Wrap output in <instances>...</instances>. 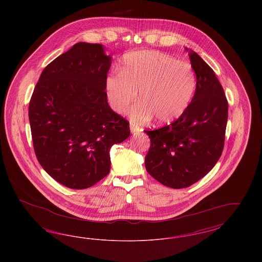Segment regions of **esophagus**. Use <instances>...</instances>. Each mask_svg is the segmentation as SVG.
<instances>
[{
  "label": "esophagus",
  "mask_w": 262,
  "mask_h": 262,
  "mask_svg": "<svg viewBox=\"0 0 262 262\" xmlns=\"http://www.w3.org/2000/svg\"><path fill=\"white\" fill-rule=\"evenodd\" d=\"M139 132H140L139 127H137V125L130 124V133H132L133 135H136V134H137V133H139Z\"/></svg>",
  "instance_id": "1"
}]
</instances>
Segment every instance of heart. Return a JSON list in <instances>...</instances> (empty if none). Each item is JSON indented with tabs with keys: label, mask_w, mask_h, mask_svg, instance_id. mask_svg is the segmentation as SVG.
I'll return each instance as SVG.
<instances>
[{
	"label": "heart",
	"mask_w": 262,
	"mask_h": 262,
	"mask_svg": "<svg viewBox=\"0 0 262 262\" xmlns=\"http://www.w3.org/2000/svg\"><path fill=\"white\" fill-rule=\"evenodd\" d=\"M196 86V76L187 62L157 51H139L125 56L121 72L105 80L107 99L113 110L128 113L135 124H146L154 117L157 123L168 124L187 110Z\"/></svg>",
	"instance_id": "b5f03b06"
}]
</instances>
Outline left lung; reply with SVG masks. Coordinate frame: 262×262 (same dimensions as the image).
I'll return each mask as SVG.
<instances>
[{
  "label": "left lung",
  "mask_w": 262,
  "mask_h": 262,
  "mask_svg": "<svg viewBox=\"0 0 262 262\" xmlns=\"http://www.w3.org/2000/svg\"><path fill=\"white\" fill-rule=\"evenodd\" d=\"M196 75L194 95L185 113L171 125L144 130L150 138L146 171L166 187H189L208 174L224 147L228 102L211 68L188 50Z\"/></svg>",
  "instance_id": "1"
}]
</instances>
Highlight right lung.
Instances as JSON below:
<instances>
[{
  "label": "right lung",
  "instance_id": "1",
  "mask_svg": "<svg viewBox=\"0 0 262 262\" xmlns=\"http://www.w3.org/2000/svg\"><path fill=\"white\" fill-rule=\"evenodd\" d=\"M112 57L102 44L78 42L42 72L28 117L38 161L64 187L83 189L110 172V149L129 137L110 108L105 80Z\"/></svg>",
  "mask_w": 262,
  "mask_h": 262
}]
</instances>
